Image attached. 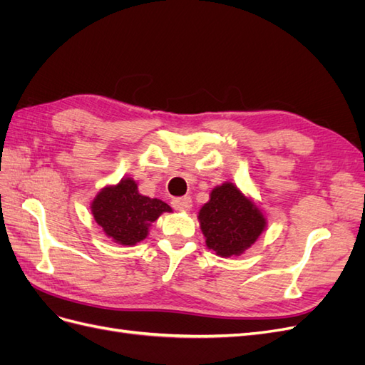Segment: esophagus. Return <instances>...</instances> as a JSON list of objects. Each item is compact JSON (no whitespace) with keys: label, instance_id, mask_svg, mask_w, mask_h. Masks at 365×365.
Instances as JSON below:
<instances>
[{"label":"esophagus","instance_id":"1","mask_svg":"<svg viewBox=\"0 0 365 365\" xmlns=\"http://www.w3.org/2000/svg\"><path fill=\"white\" fill-rule=\"evenodd\" d=\"M172 205L175 210H178V212H189L193 202L190 196H182V197H175V200H172Z\"/></svg>","mask_w":365,"mask_h":365}]
</instances>
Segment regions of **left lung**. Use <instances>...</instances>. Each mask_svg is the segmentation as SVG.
I'll return each instance as SVG.
<instances>
[{"mask_svg": "<svg viewBox=\"0 0 365 365\" xmlns=\"http://www.w3.org/2000/svg\"><path fill=\"white\" fill-rule=\"evenodd\" d=\"M197 220L207 248L225 259L240 256L251 248L268 224L259 204L228 181L210 192Z\"/></svg>", "mask_w": 365, "mask_h": 365, "instance_id": "obj_1", "label": "left lung"}]
</instances>
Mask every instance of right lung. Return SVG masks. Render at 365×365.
Instances as JSON below:
<instances>
[{
  "instance_id": "add662e5",
  "label": "right lung",
  "mask_w": 365,
  "mask_h": 365,
  "mask_svg": "<svg viewBox=\"0 0 365 365\" xmlns=\"http://www.w3.org/2000/svg\"><path fill=\"white\" fill-rule=\"evenodd\" d=\"M172 208L157 197L138 192V184L126 176L105 185L91 202V213L103 233L123 247H134L149 235L152 222Z\"/></svg>"
}]
</instances>
